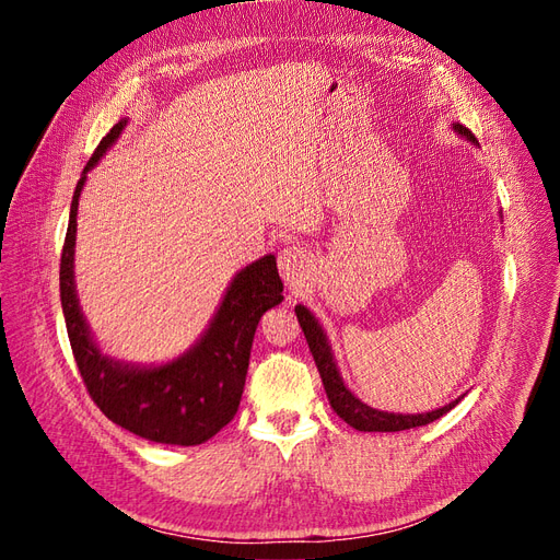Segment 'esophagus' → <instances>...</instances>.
Wrapping results in <instances>:
<instances>
[{
  "label": "esophagus",
  "instance_id": "34e87169",
  "mask_svg": "<svg viewBox=\"0 0 560 560\" xmlns=\"http://www.w3.org/2000/svg\"><path fill=\"white\" fill-rule=\"evenodd\" d=\"M278 268L280 276L287 282L290 290H299V287H306L313 273V257L308 249L303 247H284L278 254Z\"/></svg>",
  "mask_w": 560,
  "mask_h": 560
}]
</instances>
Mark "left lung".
<instances>
[{
  "instance_id": "left-lung-1",
  "label": "left lung",
  "mask_w": 560,
  "mask_h": 560,
  "mask_svg": "<svg viewBox=\"0 0 560 560\" xmlns=\"http://www.w3.org/2000/svg\"><path fill=\"white\" fill-rule=\"evenodd\" d=\"M453 130L460 135V138L469 140L471 144H477V138H474V132L469 128H465L460 124H453ZM294 313L299 317V325H301L303 334H306V341L313 352V360L317 364L319 378H322V385H325V393L329 397L331 409L336 411L338 418H343L350 428L360 430V432H401V430L420 428V425H428V422H434L436 418H442L444 413H448L453 409L457 401L463 399V397H457L455 401L442 406V409H434L428 413H387V411L371 409V406H366L362 399H358L350 393L341 374H338V366L334 360L331 346L327 341V334L319 327L315 315L306 306H301V303L294 308Z\"/></svg>"
}]
</instances>
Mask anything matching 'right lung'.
<instances>
[{
    "instance_id": "obj_1",
    "label": "right lung",
    "mask_w": 560,
    "mask_h": 560,
    "mask_svg": "<svg viewBox=\"0 0 560 560\" xmlns=\"http://www.w3.org/2000/svg\"><path fill=\"white\" fill-rule=\"evenodd\" d=\"M118 121L83 167L70 208L60 257V301L67 336L89 395L112 422L156 444L198 446L233 420L241 406L249 350L261 315L278 306L282 280L273 254L245 266L217 308L210 327L182 358L161 366L116 362L97 348L77 299V210L89 171L126 128Z\"/></svg>"
}]
</instances>
